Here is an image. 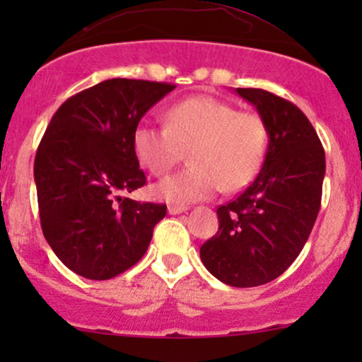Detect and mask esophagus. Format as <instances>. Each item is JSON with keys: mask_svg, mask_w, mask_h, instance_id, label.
Instances as JSON below:
<instances>
[{"mask_svg": "<svg viewBox=\"0 0 362 362\" xmlns=\"http://www.w3.org/2000/svg\"><path fill=\"white\" fill-rule=\"evenodd\" d=\"M187 211V206H177V204H170L168 206V213L170 214H182Z\"/></svg>", "mask_w": 362, "mask_h": 362, "instance_id": "1", "label": "esophagus"}]
</instances>
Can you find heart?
I'll list each match as a JSON object with an SVG mask.
<instances>
[{
	"mask_svg": "<svg viewBox=\"0 0 362 362\" xmlns=\"http://www.w3.org/2000/svg\"><path fill=\"white\" fill-rule=\"evenodd\" d=\"M167 127L139 122L132 131V149L153 175H163L189 149L190 168L153 185V195L173 204L236 192L252 182L264 163L269 131L253 112L207 95L185 98L165 115Z\"/></svg>",
	"mask_w": 362,
	"mask_h": 362,
	"instance_id": "obj_1",
	"label": "heart"
}]
</instances>
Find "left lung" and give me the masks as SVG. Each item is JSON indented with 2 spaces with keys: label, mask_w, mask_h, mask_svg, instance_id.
Masks as SVG:
<instances>
[{
  "label": "left lung",
  "mask_w": 362,
  "mask_h": 362,
  "mask_svg": "<svg viewBox=\"0 0 362 362\" xmlns=\"http://www.w3.org/2000/svg\"><path fill=\"white\" fill-rule=\"evenodd\" d=\"M269 131L264 165L235 201L218 207L219 230L201 260L219 281L253 288L279 277L296 260L322 202L325 151L303 112L260 88H236Z\"/></svg>",
  "instance_id": "left-lung-1"
}]
</instances>
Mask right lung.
<instances>
[{"label":"right lung","instance_id":"1","mask_svg":"<svg viewBox=\"0 0 362 362\" xmlns=\"http://www.w3.org/2000/svg\"><path fill=\"white\" fill-rule=\"evenodd\" d=\"M175 85L114 78L73 95L37 148L34 178L42 233L78 276L105 281L148 250L167 206L124 194L146 184L132 131Z\"/></svg>","mask_w":362,"mask_h":362}]
</instances>
